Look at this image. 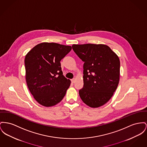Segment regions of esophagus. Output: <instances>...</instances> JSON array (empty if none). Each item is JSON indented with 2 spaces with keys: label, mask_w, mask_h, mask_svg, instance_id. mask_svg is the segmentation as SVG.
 <instances>
[{
  "label": "esophagus",
  "mask_w": 147,
  "mask_h": 147,
  "mask_svg": "<svg viewBox=\"0 0 147 147\" xmlns=\"http://www.w3.org/2000/svg\"><path fill=\"white\" fill-rule=\"evenodd\" d=\"M75 80H76V79L75 78H73L72 79H71V82L72 83H74L75 82Z\"/></svg>",
  "instance_id": "34e87169"
}]
</instances>
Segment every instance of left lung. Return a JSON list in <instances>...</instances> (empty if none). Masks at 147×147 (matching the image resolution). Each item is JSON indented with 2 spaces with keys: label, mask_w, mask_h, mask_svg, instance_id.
Here are the masks:
<instances>
[{
  "label": "left lung",
  "mask_w": 147,
  "mask_h": 147,
  "mask_svg": "<svg viewBox=\"0 0 147 147\" xmlns=\"http://www.w3.org/2000/svg\"><path fill=\"white\" fill-rule=\"evenodd\" d=\"M72 48L84 62L80 97L90 107H99L109 100L119 84V59L104 44H73Z\"/></svg>",
  "instance_id": "8db88e82"
}]
</instances>
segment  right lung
Masks as SVG:
<instances>
[{"mask_svg":"<svg viewBox=\"0 0 147 147\" xmlns=\"http://www.w3.org/2000/svg\"><path fill=\"white\" fill-rule=\"evenodd\" d=\"M71 49L70 46L42 43L26 54L24 60L26 84L40 104L55 105L65 95L70 80L63 75L60 61Z\"/></svg>","mask_w":147,"mask_h":147,"instance_id":"1","label":"right lung"}]
</instances>
